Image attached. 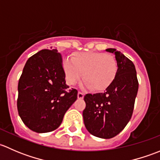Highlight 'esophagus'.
<instances>
[{
    "instance_id": "esophagus-1",
    "label": "esophagus",
    "mask_w": 160,
    "mask_h": 160,
    "mask_svg": "<svg viewBox=\"0 0 160 160\" xmlns=\"http://www.w3.org/2000/svg\"><path fill=\"white\" fill-rule=\"evenodd\" d=\"M77 97H78L79 99H83V97H84V93H83V92L79 91L78 92V94H77Z\"/></svg>"
}]
</instances>
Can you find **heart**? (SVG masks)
Returning <instances> with one entry per match:
<instances>
[{
  "label": "heart",
  "instance_id": "1",
  "mask_svg": "<svg viewBox=\"0 0 160 160\" xmlns=\"http://www.w3.org/2000/svg\"><path fill=\"white\" fill-rule=\"evenodd\" d=\"M66 80L74 85L81 79L92 90H103L114 81L118 70L113 56L99 52H85L72 55L63 60Z\"/></svg>",
  "mask_w": 160,
  "mask_h": 160
}]
</instances>
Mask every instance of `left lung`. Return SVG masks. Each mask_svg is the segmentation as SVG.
Listing matches in <instances>:
<instances>
[{"instance_id":"obj_1","label":"left lung","mask_w":160,"mask_h":160,"mask_svg":"<svg viewBox=\"0 0 160 160\" xmlns=\"http://www.w3.org/2000/svg\"><path fill=\"white\" fill-rule=\"evenodd\" d=\"M106 51L115 54L117 74L104 93L85 95L83 117L91 135L111 138L125 128L132 118L138 82L135 65L129 59L115 49Z\"/></svg>"}]
</instances>
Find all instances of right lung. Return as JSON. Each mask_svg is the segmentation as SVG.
<instances>
[{
    "instance_id": "obj_1",
    "label": "right lung",
    "mask_w": 160,
    "mask_h": 160,
    "mask_svg": "<svg viewBox=\"0 0 160 160\" xmlns=\"http://www.w3.org/2000/svg\"><path fill=\"white\" fill-rule=\"evenodd\" d=\"M62 56L42 49L27 60L18 81V111L29 129L45 133L59 128L77 99V90L66 84Z\"/></svg>"
}]
</instances>
